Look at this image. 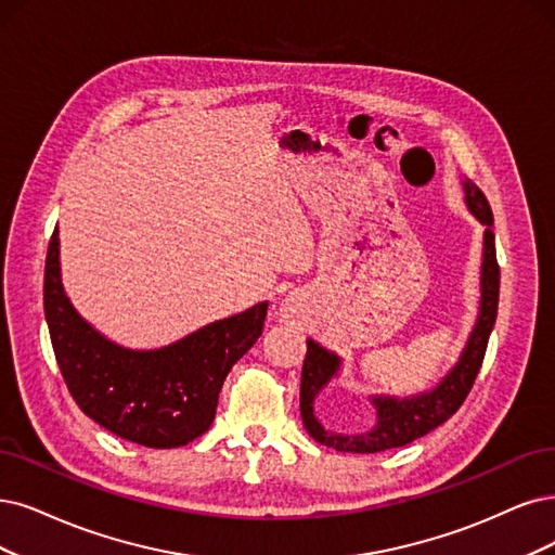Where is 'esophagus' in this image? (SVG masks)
Returning a JSON list of instances; mask_svg holds the SVG:
<instances>
[{
  "mask_svg": "<svg viewBox=\"0 0 555 555\" xmlns=\"http://www.w3.org/2000/svg\"><path fill=\"white\" fill-rule=\"evenodd\" d=\"M299 299L295 297V295H288L283 299V304H281V315L283 318H293V315H297V311H299Z\"/></svg>",
  "mask_w": 555,
  "mask_h": 555,
  "instance_id": "esophagus-1",
  "label": "esophagus"
}]
</instances>
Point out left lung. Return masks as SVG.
<instances>
[{"instance_id":"8db88e82","label":"left lung","mask_w":555,"mask_h":555,"mask_svg":"<svg viewBox=\"0 0 555 555\" xmlns=\"http://www.w3.org/2000/svg\"><path fill=\"white\" fill-rule=\"evenodd\" d=\"M464 203L468 212L474 215L482 225V264H480V306L474 330H470L464 350L455 365L427 391L398 398V396H367L375 406V425L359 435H340L324 429L315 416V398L324 391L334 377L340 375L343 359L326 350L318 340H306V359L301 367V393L299 409L306 433L318 443L334 448L338 453H382L388 448H400L412 443L418 437L433 433L435 427L446 423L462 406L468 396L470 386L482 365L487 340L494 330L496 311H499V262H496V244H494V217L485 198V194L468 178L462 180Z\"/></svg>"}]
</instances>
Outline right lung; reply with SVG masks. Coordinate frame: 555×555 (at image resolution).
<instances>
[{
    "label": "right lung",
    "mask_w": 555,
    "mask_h": 555,
    "mask_svg": "<svg viewBox=\"0 0 555 555\" xmlns=\"http://www.w3.org/2000/svg\"><path fill=\"white\" fill-rule=\"evenodd\" d=\"M43 304L56 363L81 412L146 448H178L208 433L221 384L260 338L267 315V301H258L155 350L122 347L81 318L66 295L59 231L48 246Z\"/></svg>",
    "instance_id": "obj_1"
}]
</instances>
